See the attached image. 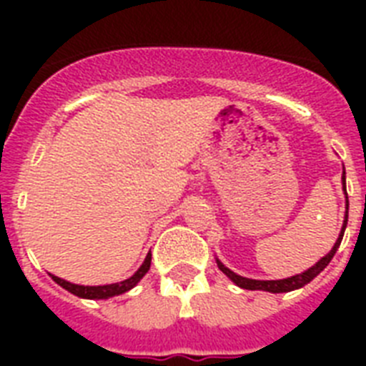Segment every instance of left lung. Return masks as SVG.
Here are the masks:
<instances>
[{"label":"left lung","mask_w":366,"mask_h":366,"mask_svg":"<svg viewBox=\"0 0 366 366\" xmlns=\"http://www.w3.org/2000/svg\"><path fill=\"white\" fill-rule=\"evenodd\" d=\"M344 192H346V171H344ZM347 209H350V201H347V192H346V217H344V224H342V232L338 235V239H336L335 247L330 249L329 254H325L317 264H313L310 269L306 272L298 273V275H292V277H287V279H277V281H258V279H249V277H241L237 273H234L232 269L224 266L222 262L217 258V264L220 267V272L226 273L232 281H234L237 287L241 289H249V290H266V292H290V290H296V289H302L304 285H307L312 279H315L319 273L323 272L325 267L329 266V262L332 260V256L336 254V250L340 247L342 243V237H344V232H346V226H347Z\"/></svg>","instance_id":"left-lung-1"}]
</instances>
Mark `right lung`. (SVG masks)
Instances as JSON below:
<instances>
[{
  "mask_svg": "<svg viewBox=\"0 0 366 366\" xmlns=\"http://www.w3.org/2000/svg\"><path fill=\"white\" fill-rule=\"evenodd\" d=\"M149 264H152V252H148L146 256V260L144 264L137 269V273L132 275V277L125 279L122 283H112V285H100V287H83V285H74V283H68L64 279L56 277V275H51L53 277L54 283H59L62 289H66L68 292L71 295L79 296V298H89V300H106V298H112V296H117V295H123L127 290H131L134 285L140 281V279L148 273L149 269Z\"/></svg>",
  "mask_w": 366,
  "mask_h": 366,
  "instance_id": "add662e5",
  "label": "right lung"
}]
</instances>
